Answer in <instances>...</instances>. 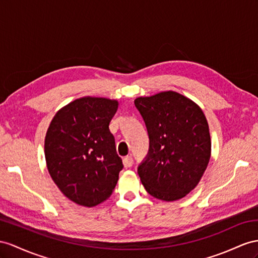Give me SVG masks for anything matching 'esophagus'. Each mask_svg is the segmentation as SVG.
<instances>
[{
	"label": "esophagus",
	"instance_id": "esophagus-1",
	"mask_svg": "<svg viewBox=\"0 0 258 258\" xmlns=\"http://www.w3.org/2000/svg\"><path fill=\"white\" fill-rule=\"evenodd\" d=\"M133 163H134V160L131 156L123 158V164H124L125 168H131L132 166H133Z\"/></svg>",
	"mask_w": 258,
	"mask_h": 258
}]
</instances>
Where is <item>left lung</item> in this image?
<instances>
[{
    "label": "left lung",
    "mask_w": 258,
    "mask_h": 258,
    "mask_svg": "<svg viewBox=\"0 0 258 258\" xmlns=\"http://www.w3.org/2000/svg\"><path fill=\"white\" fill-rule=\"evenodd\" d=\"M147 128L149 148L137 168L147 192L176 201L201 181L210 159L206 117L196 103L174 91L135 99Z\"/></svg>",
    "instance_id": "left-lung-1"
}]
</instances>
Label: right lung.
Returning <instances> with one entry per match:
<instances>
[{
  "mask_svg": "<svg viewBox=\"0 0 258 258\" xmlns=\"http://www.w3.org/2000/svg\"><path fill=\"white\" fill-rule=\"evenodd\" d=\"M117 101L81 98L54 115L44 141L52 180L74 203L92 207L112 194L123 169L109 124Z\"/></svg>",
  "mask_w": 258,
  "mask_h": 258,
  "instance_id": "1",
  "label": "right lung"
}]
</instances>
